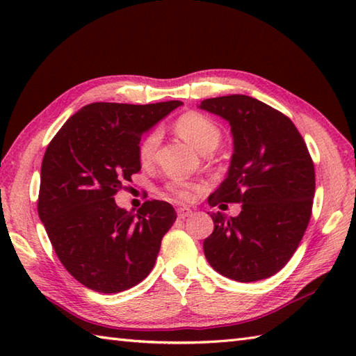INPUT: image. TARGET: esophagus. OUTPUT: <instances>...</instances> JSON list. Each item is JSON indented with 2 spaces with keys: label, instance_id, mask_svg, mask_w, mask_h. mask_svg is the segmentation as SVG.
Wrapping results in <instances>:
<instances>
[{
  "label": "esophagus",
  "instance_id": "34e87169",
  "mask_svg": "<svg viewBox=\"0 0 356 356\" xmlns=\"http://www.w3.org/2000/svg\"><path fill=\"white\" fill-rule=\"evenodd\" d=\"M193 214V211L190 209V208H177V217L179 218H186V217H190Z\"/></svg>",
  "mask_w": 356,
  "mask_h": 356
}]
</instances>
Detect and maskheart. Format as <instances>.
<instances>
[{
    "mask_svg": "<svg viewBox=\"0 0 356 356\" xmlns=\"http://www.w3.org/2000/svg\"><path fill=\"white\" fill-rule=\"evenodd\" d=\"M176 130L200 153H211L222 139L220 127L209 116L199 111L184 113L176 120ZM159 142H161L159 130H151L140 139L138 145V157L142 163H149L153 161ZM166 191L179 200H190L193 197L191 188L182 184H170L166 186Z\"/></svg>",
    "mask_w": 356,
    "mask_h": 356,
    "instance_id": "obj_1",
    "label": "heart"
}]
</instances>
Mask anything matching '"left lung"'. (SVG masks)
Returning <instances> with one entry per match:
<instances>
[{"mask_svg":"<svg viewBox=\"0 0 356 356\" xmlns=\"http://www.w3.org/2000/svg\"><path fill=\"white\" fill-rule=\"evenodd\" d=\"M200 108L228 120L234 138L228 177L209 205L241 203L228 220L211 214L207 260L236 282L272 277L297 251L312 216L315 168L306 142L289 118L251 96L211 97Z\"/></svg>","mask_w":356,"mask_h":356,"instance_id":"left-lung-1","label":"left lung"}]
</instances>
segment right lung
I'll use <instances>...</instances> for the list:
<instances>
[{"label": "right lung", "instance_id": "1", "mask_svg": "<svg viewBox=\"0 0 356 356\" xmlns=\"http://www.w3.org/2000/svg\"><path fill=\"white\" fill-rule=\"evenodd\" d=\"M179 105L88 104L45 149L38 214L59 261L88 289L127 291L154 266L176 211L168 202L147 200L134 214L119 208L115 195L140 171L143 131Z\"/></svg>", "mask_w": 356, "mask_h": 356}]
</instances>
